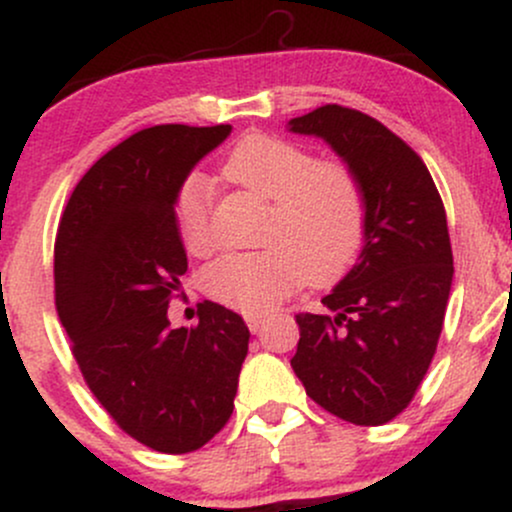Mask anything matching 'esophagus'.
Returning <instances> with one entry per match:
<instances>
[{
  "instance_id": "obj_1",
  "label": "esophagus",
  "mask_w": 512,
  "mask_h": 512,
  "mask_svg": "<svg viewBox=\"0 0 512 512\" xmlns=\"http://www.w3.org/2000/svg\"><path fill=\"white\" fill-rule=\"evenodd\" d=\"M245 322H248V327H250V332H260V327H262V317L260 315H248L245 317Z\"/></svg>"
}]
</instances>
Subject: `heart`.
Listing matches in <instances>:
<instances>
[{
    "mask_svg": "<svg viewBox=\"0 0 512 512\" xmlns=\"http://www.w3.org/2000/svg\"><path fill=\"white\" fill-rule=\"evenodd\" d=\"M223 180L267 199L262 250L228 252L207 264L202 289L216 303L248 315L279 305L305 281L327 286L342 279L358 255L366 199L356 173L337 158H313L301 144L250 132L221 163ZM211 187L187 175L173 197L180 243L190 255L214 250Z\"/></svg>",
    "mask_w": 512,
    "mask_h": 512,
    "instance_id": "b5f03b06",
    "label": "heart"
}]
</instances>
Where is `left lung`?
<instances>
[{"mask_svg": "<svg viewBox=\"0 0 512 512\" xmlns=\"http://www.w3.org/2000/svg\"><path fill=\"white\" fill-rule=\"evenodd\" d=\"M289 127L325 139L366 199L361 257L325 313L296 315L291 366L325 411L383 426L409 407L443 330L455 272L443 199L421 156L361 110L330 103Z\"/></svg>", "mask_w": 512, "mask_h": 512, "instance_id": "obj_1", "label": "left lung"}]
</instances>
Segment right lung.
Masks as SVG:
<instances>
[{
    "label": "right lung",
    "mask_w": 512,
    "mask_h": 512,
    "mask_svg": "<svg viewBox=\"0 0 512 512\" xmlns=\"http://www.w3.org/2000/svg\"><path fill=\"white\" fill-rule=\"evenodd\" d=\"M231 125H156L98 158L74 187L55 238V305L88 390L127 436L166 455L207 445L233 414L248 356L243 317L199 303L173 330L187 255L173 197Z\"/></svg>",
    "instance_id": "right-lung-1"
}]
</instances>
